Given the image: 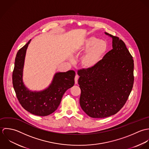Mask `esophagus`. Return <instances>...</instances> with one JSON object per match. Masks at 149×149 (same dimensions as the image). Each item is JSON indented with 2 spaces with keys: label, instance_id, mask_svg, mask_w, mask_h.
<instances>
[{
  "label": "esophagus",
  "instance_id": "obj_1",
  "mask_svg": "<svg viewBox=\"0 0 149 149\" xmlns=\"http://www.w3.org/2000/svg\"><path fill=\"white\" fill-rule=\"evenodd\" d=\"M78 76L77 75H75V84H78Z\"/></svg>",
  "mask_w": 149,
  "mask_h": 149
}]
</instances>
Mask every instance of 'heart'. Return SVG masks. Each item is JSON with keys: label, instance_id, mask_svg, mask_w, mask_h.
Returning a JSON list of instances; mask_svg holds the SVG:
<instances>
[{"label": "heart", "instance_id": "1", "mask_svg": "<svg viewBox=\"0 0 149 149\" xmlns=\"http://www.w3.org/2000/svg\"><path fill=\"white\" fill-rule=\"evenodd\" d=\"M75 49L77 53L85 52L81 59L82 67L85 70H92L97 67L104 58L108 45L105 40L90 37L77 45Z\"/></svg>", "mask_w": 149, "mask_h": 149}]
</instances>
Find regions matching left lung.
<instances>
[{
    "mask_svg": "<svg viewBox=\"0 0 149 149\" xmlns=\"http://www.w3.org/2000/svg\"><path fill=\"white\" fill-rule=\"evenodd\" d=\"M105 34L112 38V49L95 68L78 71L80 105L93 118L118 113L126 102L134 81V60L125 44L119 37Z\"/></svg>",
    "mask_w": 149,
    "mask_h": 149,
    "instance_id": "1",
    "label": "left lung"
}]
</instances>
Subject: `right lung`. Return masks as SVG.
Listing matches in <instances>:
<instances>
[{
	"instance_id": "right-lung-1",
	"label": "right lung",
	"mask_w": 149,
	"mask_h": 149,
	"mask_svg": "<svg viewBox=\"0 0 149 149\" xmlns=\"http://www.w3.org/2000/svg\"><path fill=\"white\" fill-rule=\"evenodd\" d=\"M30 41L17 54L13 72V84L17 98L25 110L34 115L45 116L58 109L64 93L74 86L75 72L73 70L56 72L51 84L46 89L40 91L29 89L23 81V71L26 52Z\"/></svg>"
}]
</instances>
